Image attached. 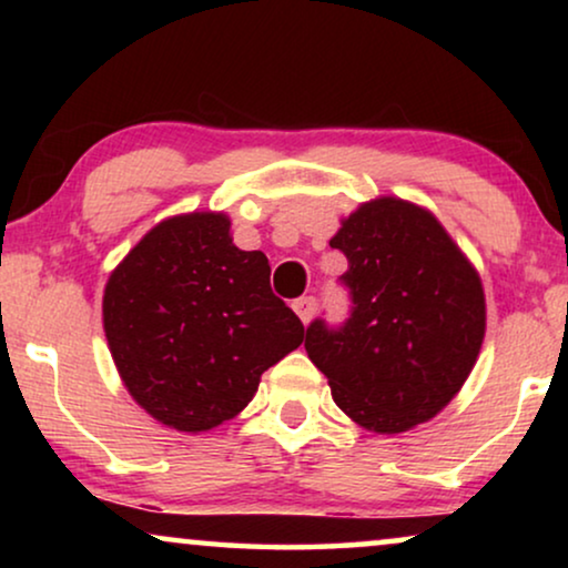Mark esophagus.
<instances>
[{
    "instance_id": "1",
    "label": "esophagus",
    "mask_w": 568,
    "mask_h": 568,
    "mask_svg": "<svg viewBox=\"0 0 568 568\" xmlns=\"http://www.w3.org/2000/svg\"><path fill=\"white\" fill-rule=\"evenodd\" d=\"M292 307H294V313L300 315L302 323H310V321H313V315H315L317 302H315V297H300V300L292 302Z\"/></svg>"
}]
</instances>
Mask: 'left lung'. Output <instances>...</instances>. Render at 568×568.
I'll return each mask as SVG.
<instances>
[{"mask_svg":"<svg viewBox=\"0 0 568 568\" xmlns=\"http://www.w3.org/2000/svg\"><path fill=\"white\" fill-rule=\"evenodd\" d=\"M352 317L307 328L310 362L336 406L364 429L400 434L460 393L486 336L480 276L429 209L377 196L341 220Z\"/></svg>","mask_w":568,"mask_h":568,"instance_id":"1","label":"left lung"}]
</instances>
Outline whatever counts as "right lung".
Segmentation results:
<instances>
[{"label":"right lung","instance_id":"right-lung-1","mask_svg":"<svg viewBox=\"0 0 568 568\" xmlns=\"http://www.w3.org/2000/svg\"><path fill=\"white\" fill-rule=\"evenodd\" d=\"M224 212L162 220L108 276L103 331L131 398L199 434L235 418L305 338L271 292L268 258L232 243Z\"/></svg>","mask_w":568,"mask_h":568}]
</instances>
